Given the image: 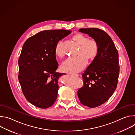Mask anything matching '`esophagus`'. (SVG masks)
<instances>
[{"instance_id":"1","label":"esophagus","mask_w":135,"mask_h":135,"mask_svg":"<svg viewBox=\"0 0 135 135\" xmlns=\"http://www.w3.org/2000/svg\"><path fill=\"white\" fill-rule=\"evenodd\" d=\"M71 76H74V77H79V75L78 74H71Z\"/></svg>"}]
</instances>
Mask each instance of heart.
Listing matches in <instances>:
<instances>
[{"label": "heart", "mask_w": 135, "mask_h": 135, "mask_svg": "<svg viewBox=\"0 0 135 135\" xmlns=\"http://www.w3.org/2000/svg\"><path fill=\"white\" fill-rule=\"evenodd\" d=\"M71 39L80 45L77 53L78 57L66 60L62 64L61 69L64 72L74 74L83 70L85 67L88 60L92 62L95 60L98 54L99 45L95 40L89 39L87 36L80 33L73 35ZM62 45V42L59 41L54 49L55 55L59 58H62L65 56Z\"/></svg>", "instance_id": "obj_1"}]
</instances>
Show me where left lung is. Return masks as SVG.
<instances>
[{"label":"left lung","instance_id":"8db88e82","mask_svg":"<svg viewBox=\"0 0 135 135\" xmlns=\"http://www.w3.org/2000/svg\"><path fill=\"white\" fill-rule=\"evenodd\" d=\"M97 42V57L82 74L83 86L78 91L80 102L94 108L107 102L117 88L120 72L119 53L110 37L98 28H81Z\"/></svg>","mask_w":135,"mask_h":135}]
</instances>
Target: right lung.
<instances>
[{
    "mask_svg": "<svg viewBox=\"0 0 135 135\" xmlns=\"http://www.w3.org/2000/svg\"><path fill=\"white\" fill-rule=\"evenodd\" d=\"M64 29L42 31L24 43L18 60V79L26 99L40 108L52 106L56 100L57 80L64 73L58 67L54 49L56 44L71 33Z\"/></svg>",
    "mask_w": 135,
    "mask_h": 135,
    "instance_id": "add662e5",
    "label": "right lung"
}]
</instances>
